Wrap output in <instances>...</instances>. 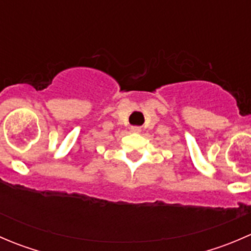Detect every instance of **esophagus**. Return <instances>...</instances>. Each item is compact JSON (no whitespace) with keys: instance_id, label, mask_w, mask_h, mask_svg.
<instances>
[{"instance_id":"1","label":"esophagus","mask_w":251,"mask_h":251,"mask_svg":"<svg viewBox=\"0 0 251 251\" xmlns=\"http://www.w3.org/2000/svg\"><path fill=\"white\" fill-rule=\"evenodd\" d=\"M141 131V127H138V126H132V127H131V132L133 133H140Z\"/></svg>"}]
</instances>
